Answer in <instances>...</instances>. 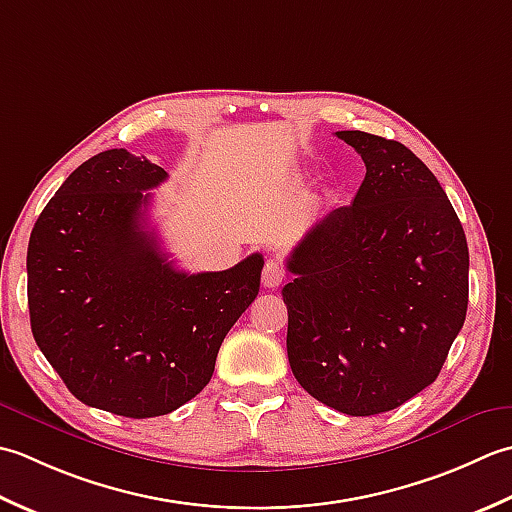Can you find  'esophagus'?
Segmentation results:
<instances>
[{
    "label": "esophagus",
    "instance_id": "34e87169",
    "mask_svg": "<svg viewBox=\"0 0 512 512\" xmlns=\"http://www.w3.org/2000/svg\"><path fill=\"white\" fill-rule=\"evenodd\" d=\"M283 280H285L283 265L269 258L265 263V269H263V287L265 289H276V287L283 285Z\"/></svg>",
    "mask_w": 512,
    "mask_h": 512
}]
</instances>
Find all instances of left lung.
Segmentation results:
<instances>
[{
  "label": "left lung",
  "mask_w": 512,
  "mask_h": 512,
  "mask_svg": "<svg viewBox=\"0 0 512 512\" xmlns=\"http://www.w3.org/2000/svg\"><path fill=\"white\" fill-rule=\"evenodd\" d=\"M336 137L367 174L287 258V356L300 387L347 415L398 409L435 382L468 307V245L433 172L398 141Z\"/></svg>",
  "instance_id": "8db88e82"
}]
</instances>
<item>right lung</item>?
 I'll return each mask as SVG.
<instances>
[{
    "mask_svg": "<svg viewBox=\"0 0 512 512\" xmlns=\"http://www.w3.org/2000/svg\"><path fill=\"white\" fill-rule=\"evenodd\" d=\"M168 172L106 150L72 172L28 243L37 347L83 404L123 417L172 413L212 380L218 349L258 296L263 256L187 274L145 229Z\"/></svg>",
    "mask_w": 512,
    "mask_h": 512,
    "instance_id": "1",
    "label": "right lung"
}]
</instances>
